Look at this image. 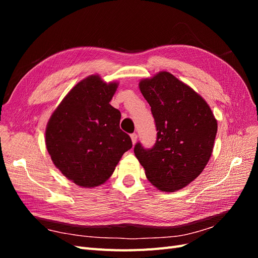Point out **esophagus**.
Listing matches in <instances>:
<instances>
[{"label":"esophagus","mask_w":258,"mask_h":258,"mask_svg":"<svg viewBox=\"0 0 258 258\" xmlns=\"http://www.w3.org/2000/svg\"><path fill=\"white\" fill-rule=\"evenodd\" d=\"M130 137H131L132 144H136L137 141H138V135H137V134H132Z\"/></svg>","instance_id":"esophagus-1"}]
</instances>
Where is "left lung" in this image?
<instances>
[{
    "label": "left lung",
    "instance_id": "8db88e82",
    "mask_svg": "<svg viewBox=\"0 0 258 258\" xmlns=\"http://www.w3.org/2000/svg\"><path fill=\"white\" fill-rule=\"evenodd\" d=\"M139 88L151 106L157 140L148 150L137 143L136 157L159 190L182 189L209 162L217 121L206 100L169 72L140 81Z\"/></svg>",
    "mask_w": 258,
    "mask_h": 258
}]
</instances>
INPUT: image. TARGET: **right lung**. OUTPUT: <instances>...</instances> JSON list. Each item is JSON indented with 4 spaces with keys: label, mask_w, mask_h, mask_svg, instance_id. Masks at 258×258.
Instances as JSON below:
<instances>
[{
    "label": "right lung",
    "mask_w": 258,
    "mask_h": 258,
    "mask_svg": "<svg viewBox=\"0 0 258 258\" xmlns=\"http://www.w3.org/2000/svg\"><path fill=\"white\" fill-rule=\"evenodd\" d=\"M118 83L86 77L69 91L51 114L45 142L53 165L85 188L105 183L123 153L132 147L119 128L120 112L110 104Z\"/></svg>",
    "instance_id": "add662e5"
}]
</instances>
